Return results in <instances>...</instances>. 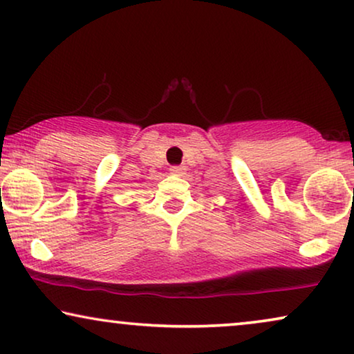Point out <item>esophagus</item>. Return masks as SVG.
Here are the masks:
<instances>
[{
	"instance_id": "obj_1",
	"label": "esophagus",
	"mask_w": 354,
	"mask_h": 354,
	"mask_svg": "<svg viewBox=\"0 0 354 354\" xmlns=\"http://www.w3.org/2000/svg\"><path fill=\"white\" fill-rule=\"evenodd\" d=\"M169 171H171L172 176H183V172H185V166H172Z\"/></svg>"
}]
</instances>
